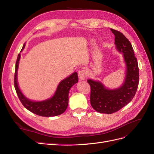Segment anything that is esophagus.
<instances>
[{"label":"esophagus","mask_w":154,"mask_h":154,"mask_svg":"<svg viewBox=\"0 0 154 154\" xmlns=\"http://www.w3.org/2000/svg\"><path fill=\"white\" fill-rule=\"evenodd\" d=\"M87 76V73L85 70H80L78 71V77L80 80H85Z\"/></svg>","instance_id":"obj_1"}]
</instances>
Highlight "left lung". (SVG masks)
Segmentation results:
<instances>
[{"instance_id": "left-lung-1", "label": "left lung", "mask_w": 154, "mask_h": 154, "mask_svg": "<svg viewBox=\"0 0 154 154\" xmlns=\"http://www.w3.org/2000/svg\"><path fill=\"white\" fill-rule=\"evenodd\" d=\"M110 30L115 36L116 48L123 53L127 74L123 85L114 90L107 89L100 82L87 80L91 86V105L95 110L103 114L116 112L129 103L136 94L139 80L138 62L131 43L119 31Z\"/></svg>"}]
</instances>
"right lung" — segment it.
<instances>
[{"label":"right lung","mask_w":154,"mask_h":154,"mask_svg":"<svg viewBox=\"0 0 154 154\" xmlns=\"http://www.w3.org/2000/svg\"><path fill=\"white\" fill-rule=\"evenodd\" d=\"M25 47V44L21 49L22 51ZM20 54H18L16 62L15 76H14V85L17 96L22 104L26 109L40 116L52 117L63 113L68 106L69 92L71 87L78 82L77 72H74L68 78L64 79L60 83L54 96L51 98L43 101L35 102L29 100L22 94L18 86L17 83V70Z\"/></svg>","instance_id":"right-lung-1"}]
</instances>
